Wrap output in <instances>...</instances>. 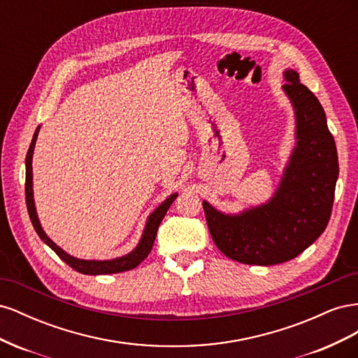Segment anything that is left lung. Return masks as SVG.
Returning a JSON list of instances; mask_svg holds the SVG:
<instances>
[{"mask_svg":"<svg viewBox=\"0 0 358 358\" xmlns=\"http://www.w3.org/2000/svg\"><path fill=\"white\" fill-rule=\"evenodd\" d=\"M285 80L284 91L296 109L297 146L273 199L241 215H224L203 201L215 245L243 264L296 258L324 233L331 215L339 162L326 113L297 71L287 70Z\"/></svg>","mask_w":358,"mask_h":358,"instance_id":"left-lung-1","label":"left lung"}]
</instances>
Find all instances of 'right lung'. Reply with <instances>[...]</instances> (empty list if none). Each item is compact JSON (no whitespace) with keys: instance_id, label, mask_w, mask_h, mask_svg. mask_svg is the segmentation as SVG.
<instances>
[{"instance_id":"add662e5","label":"right lung","mask_w":358,"mask_h":358,"mask_svg":"<svg viewBox=\"0 0 358 358\" xmlns=\"http://www.w3.org/2000/svg\"><path fill=\"white\" fill-rule=\"evenodd\" d=\"M38 129H40V127L36 129L34 137H32V142L29 145L28 154H27V161H25V166H27L25 199H27V208H28L31 222H32V225H34V229H36L37 234L40 236V239L45 242L46 245H49L53 249V251L57 252V255L62 259V262H66L70 267H73L76 270V272L83 273V275H110V273L125 272V270H131V268L137 267L149 255L150 249H152L155 237H157L158 227H159L162 218L166 216V213L170 208V204L175 201V199L178 197V194H171V196L164 203H161L158 208L152 213H150V216L148 218V222H146V227H145L142 239H140L137 248L134 249L133 252H129L128 255L121 257V258L107 259V262H92V259L74 258V257L69 255L67 252H64L59 246H57L49 239L46 233L43 231L41 225L38 222V218H37L34 199H32V166H31V162H32V152H34L36 140H37V136H38Z\"/></svg>"}]
</instances>
